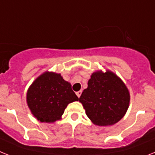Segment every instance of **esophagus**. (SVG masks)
<instances>
[{
    "label": "esophagus",
    "instance_id": "34e87169",
    "mask_svg": "<svg viewBox=\"0 0 155 155\" xmlns=\"http://www.w3.org/2000/svg\"><path fill=\"white\" fill-rule=\"evenodd\" d=\"M81 94H82V91H80L76 92V95H77L78 97H80V95H81Z\"/></svg>",
    "mask_w": 155,
    "mask_h": 155
}]
</instances>
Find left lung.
<instances>
[{
  "mask_svg": "<svg viewBox=\"0 0 155 155\" xmlns=\"http://www.w3.org/2000/svg\"><path fill=\"white\" fill-rule=\"evenodd\" d=\"M87 85L79 100L88 118L98 126L117 123L129 106L130 93L125 84L110 70H99L91 74Z\"/></svg>",
  "mask_w": 155,
  "mask_h": 155,
  "instance_id": "obj_1",
  "label": "left lung"
}]
</instances>
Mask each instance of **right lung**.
Segmentation results:
<instances>
[{
  "label": "right lung",
  "instance_id": "right-lung-1",
  "mask_svg": "<svg viewBox=\"0 0 155 155\" xmlns=\"http://www.w3.org/2000/svg\"><path fill=\"white\" fill-rule=\"evenodd\" d=\"M78 100L69 82L53 71H45L38 76L27 92V103L31 114L44 123L61 119L68 105Z\"/></svg>",
  "mask_w": 155,
  "mask_h": 155
}]
</instances>
